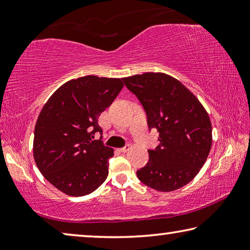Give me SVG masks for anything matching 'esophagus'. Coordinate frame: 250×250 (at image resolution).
I'll return each instance as SVG.
<instances>
[{
	"label": "esophagus",
	"mask_w": 250,
	"mask_h": 250,
	"mask_svg": "<svg viewBox=\"0 0 250 250\" xmlns=\"http://www.w3.org/2000/svg\"><path fill=\"white\" fill-rule=\"evenodd\" d=\"M129 149H130V146L126 145L124 147H120V149H118V150H119V152H121V153H125L126 151H129Z\"/></svg>",
	"instance_id": "esophagus-1"
}]
</instances>
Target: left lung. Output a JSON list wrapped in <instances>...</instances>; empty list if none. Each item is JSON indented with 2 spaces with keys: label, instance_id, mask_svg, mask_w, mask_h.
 <instances>
[{
  "label": "left lung",
  "instance_id": "obj_1",
  "mask_svg": "<svg viewBox=\"0 0 250 250\" xmlns=\"http://www.w3.org/2000/svg\"><path fill=\"white\" fill-rule=\"evenodd\" d=\"M140 101L149 130L159 132V146L137 171L143 184L171 192L189 183L204 166L211 146V125L206 110L184 84L162 73L122 79Z\"/></svg>",
  "mask_w": 250,
  "mask_h": 250
}]
</instances>
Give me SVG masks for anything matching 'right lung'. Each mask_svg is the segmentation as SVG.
<instances>
[{"label":"right lung","instance_id":"add662e5","mask_svg":"<svg viewBox=\"0 0 250 250\" xmlns=\"http://www.w3.org/2000/svg\"><path fill=\"white\" fill-rule=\"evenodd\" d=\"M122 87L119 78L71 79L42 109L34 131V159L45 179L67 195H88L107 179L113 149L94 139L103 133L99 116Z\"/></svg>","mask_w":250,"mask_h":250}]
</instances>
